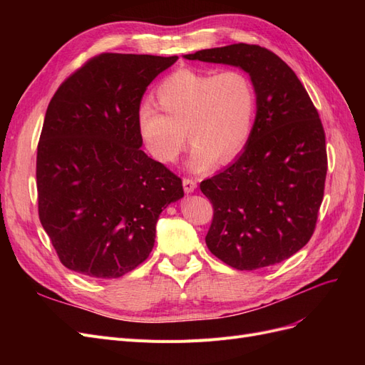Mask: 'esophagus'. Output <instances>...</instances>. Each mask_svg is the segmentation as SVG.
Here are the masks:
<instances>
[{
	"label": "esophagus",
	"mask_w": 365,
	"mask_h": 365,
	"mask_svg": "<svg viewBox=\"0 0 365 365\" xmlns=\"http://www.w3.org/2000/svg\"><path fill=\"white\" fill-rule=\"evenodd\" d=\"M196 181L192 180V178H184L182 180V187H184V192L185 193H192L196 190Z\"/></svg>",
	"instance_id": "34e87169"
}]
</instances>
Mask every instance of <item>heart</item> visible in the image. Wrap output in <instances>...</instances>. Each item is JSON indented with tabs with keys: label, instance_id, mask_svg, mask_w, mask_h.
<instances>
[{
	"label": "heart",
	"instance_id": "obj_1",
	"mask_svg": "<svg viewBox=\"0 0 365 365\" xmlns=\"http://www.w3.org/2000/svg\"><path fill=\"white\" fill-rule=\"evenodd\" d=\"M155 106L143 105L137 130L146 150L160 163L180 158L185 134L193 145L189 169L204 172L217 158L233 160L247 146L257 109V91L242 70L220 73L182 68L155 90Z\"/></svg>",
	"mask_w": 365,
	"mask_h": 365
}]
</instances>
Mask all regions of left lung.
I'll return each instance as SVG.
<instances>
[{
    "instance_id": "8db88e82",
    "label": "left lung",
    "mask_w": 365,
    "mask_h": 365,
    "mask_svg": "<svg viewBox=\"0 0 365 365\" xmlns=\"http://www.w3.org/2000/svg\"><path fill=\"white\" fill-rule=\"evenodd\" d=\"M184 58L239 67L257 91L244 152L200 185L213 205L208 250L239 271L289 259L312 237L324 196L326 135L317 108L288 63L268 48L231 43Z\"/></svg>"
}]
</instances>
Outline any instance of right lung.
I'll list each match as a JSON object with an SVG mask.
<instances>
[{
  "label": "right lung",
  "instance_id": "1",
  "mask_svg": "<svg viewBox=\"0 0 365 365\" xmlns=\"http://www.w3.org/2000/svg\"><path fill=\"white\" fill-rule=\"evenodd\" d=\"M178 56L102 53L54 93L38 143L39 220L63 267L117 279L145 262L182 181L140 148L143 94Z\"/></svg>",
  "mask_w": 365,
  "mask_h": 365
}]
</instances>
